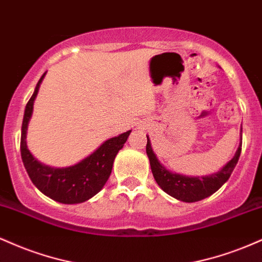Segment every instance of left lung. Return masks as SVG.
I'll return each mask as SVG.
<instances>
[{
    "mask_svg": "<svg viewBox=\"0 0 262 262\" xmlns=\"http://www.w3.org/2000/svg\"><path fill=\"white\" fill-rule=\"evenodd\" d=\"M146 138H148L146 154H148L152 176H154L156 183L160 186L162 191L166 192L171 197L188 203L204 200V198L212 196L214 192H217L230 177L234 167L236 166L237 160H239L240 152H242V143H240L233 159L225 166L222 167L218 172L201 177L186 176L180 175V173L176 172H171L164 165L160 164V161L158 160L154 151H152L149 137Z\"/></svg>",
    "mask_w": 262,
    "mask_h": 262,
    "instance_id": "8db88e82",
    "label": "left lung"
}]
</instances>
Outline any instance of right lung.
I'll return each mask as SVG.
<instances>
[{
  "instance_id": "right-lung-1",
  "label": "right lung",
  "mask_w": 262,
  "mask_h": 262,
  "mask_svg": "<svg viewBox=\"0 0 262 262\" xmlns=\"http://www.w3.org/2000/svg\"><path fill=\"white\" fill-rule=\"evenodd\" d=\"M47 74V73H45ZM45 74L38 81L34 93L26 106L20 134V155L29 179L41 193L64 204L82 203L103 188L112 172L114 158L127 141L132 130L104 141L97 150L69 167H50L41 164L27 146V128L33 113V104Z\"/></svg>"
}]
</instances>
